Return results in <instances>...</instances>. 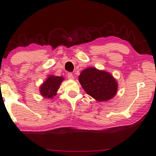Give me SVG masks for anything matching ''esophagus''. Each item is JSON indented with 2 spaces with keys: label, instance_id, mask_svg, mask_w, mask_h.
<instances>
[{
  "label": "esophagus",
  "instance_id": "34e87169",
  "mask_svg": "<svg viewBox=\"0 0 156 156\" xmlns=\"http://www.w3.org/2000/svg\"><path fill=\"white\" fill-rule=\"evenodd\" d=\"M67 76H68V78L70 80H74V76H73V75L72 73H68Z\"/></svg>",
  "mask_w": 156,
  "mask_h": 156
}]
</instances>
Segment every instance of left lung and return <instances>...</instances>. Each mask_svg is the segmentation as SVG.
<instances>
[{
  "label": "left lung",
  "mask_w": 156,
  "mask_h": 156,
  "mask_svg": "<svg viewBox=\"0 0 156 156\" xmlns=\"http://www.w3.org/2000/svg\"><path fill=\"white\" fill-rule=\"evenodd\" d=\"M79 81L84 90L97 101H106L112 99L118 90V82L110 73L94 67L81 71Z\"/></svg>",
  "instance_id": "left-lung-1"
}]
</instances>
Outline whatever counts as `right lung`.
Listing matches in <instances>:
<instances>
[{"label": "right lung", "instance_id": "1", "mask_svg": "<svg viewBox=\"0 0 156 156\" xmlns=\"http://www.w3.org/2000/svg\"><path fill=\"white\" fill-rule=\"evenodd\" d=\"M64 80V79L62 76L48 75L46 80L40 85V94L45 99H53L56 96L57 92Z\"/></svg>", "mask_w": 156, "mask_h": 156}]
</instances>
